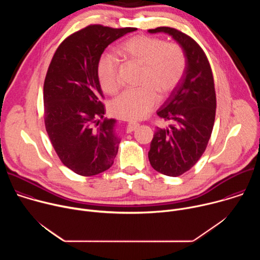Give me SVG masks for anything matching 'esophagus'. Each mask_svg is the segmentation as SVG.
Listing matches in <instances>:
<instances>
[{"label":"esophagus","instance_id":"1","mask_svg":"<svg viewBox=\"0 0 260 260\" xmlns=\"http://www.w3.org/2000/svg\"><path fill=\"white\" fill-rule=\"evenodd\" d=\"M138 125H139V124L136 123V122H128L127 125H126V132H127V133L134 132V131L137 128Z\"/></svg>","mask_w":260,"mask_h":260}]
</instances>
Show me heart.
Wrapping results in <instances>:
<instances>
[{
    "instance_id": "obj_1",
    "label": "heart",
    "mask_w": 260,
    "mask_h": 260,
    "mask_svg": "<svg viewBox=\"0 0 260 260\" xmlns=\"http://www.w3.org/2000/svg\"><path fill=\"white\" fill-rule=\"evenodd\" d=\"M119 53L142 67L138 89H128L111 103V112L118 118L137 120L143 118L161 98L169 96L182 80L186 70V56L177 43H166L155 37L134 36L119 47ZM98 78L102 89L114 94L120 87L118 59L104 53L98 63Z\"/></svg>"
}]
</instances>
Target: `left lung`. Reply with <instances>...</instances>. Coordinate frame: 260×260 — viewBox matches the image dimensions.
Masks as SVG:
<instances>
[{
    "instance_id": "left-lung-1",
    "label": "left lung",
    "mask_w": 260,
    "mask_h": 260,
    "mask_svg": "<svg viewBox=\"0 0 260 260\" xmlns=\"http://www.w3.org/2000/svg\"><path fill=\"white\" fill-rule=\"evenodd\" d=\"M148 31L171 35L186 56L182 80L157 111L169 127L156 131L148 152L155 171L178 177L198 162L211 138L216 114L213 73L206 53L188 35L170 26Z\"/></svg>"
}]
</instances>
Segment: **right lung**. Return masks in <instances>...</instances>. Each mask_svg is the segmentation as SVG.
I'll return each mask as SVG.
<instances>
[{
    "mask_svg": "<svg viewBox=\"0 0 260 260\" xmlns=\"http://www.w3.org/2000/svg\"><path fill=\"white\" fill-rule=\"evenodd\" d=\"M90 24L70 35L57 47L44 81V122L60 161L74 173L94 176L112 167L119 138L115 119L103 118L106 109L98 63L106 47L134 31Z\"/></svg>",
    "mask_w": 260,
    "mask_h": 260,
    "instance_id": "add662e5",
    "label": "right lung"
}]
</instances>
